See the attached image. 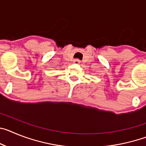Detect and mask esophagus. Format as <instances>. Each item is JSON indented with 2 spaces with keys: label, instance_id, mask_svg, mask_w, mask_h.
Segmentation results:
<instances>
[{
  "label": "esophagus",
  "instance_id": "esophagus-1",
  "mask_svg": "<svg viewBox=\"0 0 146 146\" xmlns=\"http://www.w3.org/2000/svg\"><path fill=\"white\" fill-rule=\"evenodd\" d=\"M74 63H75V64H80V60L79 59H75V60H74Z\"/></svg>",
  "mask_w": 146,
  "mask_h": 146
}]
</instances>
